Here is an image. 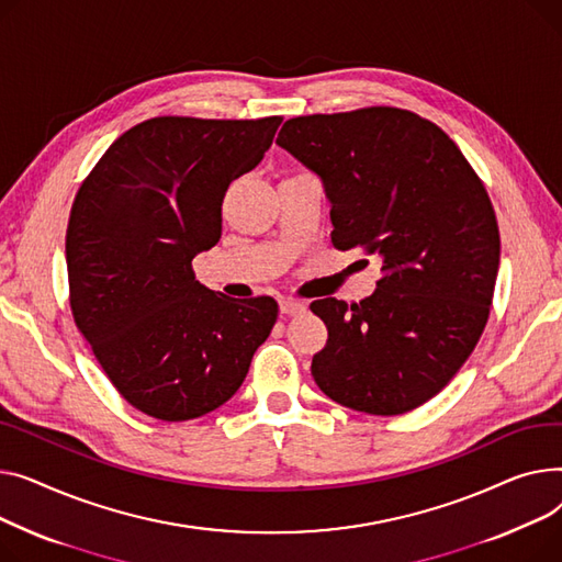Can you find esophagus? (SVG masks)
<instances>
[{
	"instance_id": "esophagus-1",
	"label": "esophagus",
	"mask_w": 562,
	"mask_h": 562,
	"mask_svg": "<svg viewBox=\"0 0 562 562\" xmlns=\"http://www.w3.org/2000/svg\"><path fill=\"white\" fill-rule=\"evenodd\" d=\"M279 308H281V313L288 315V317H296V315L306 313V306H304L302 302H294V300H281V302H279Z\"/></svg>"
}]
</instances>
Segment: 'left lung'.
Returning <instances> with one entry per match:
<instances>
[{
  "instance_id": "left-lung-1",
  "label": "left lung",
  "mask_w": 562,
  "mask_h": 562,
  "mask_svg": "<svg viewBox=\"0 0 562 562\" xmlns=\"http://www.w3.org/2000/svg\"><path fill=\"white\" fill-rule=\"evenodd\" d=\"M277 145L322 181L334 247L381 258L360 304H311L328 328L315 383L370 415L422 406L463 368L490 315L499 226L481 179L440 126L390 106L292 117Z\"/></svg>"
}]
</instances>
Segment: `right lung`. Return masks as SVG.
I'll use <instances>...</instances> for the list:
<instances>
[{"label":"right lung","mask_w":562,"mask_h":562,"mask_svg":"<svg viewBox=\"0 0 562 562\" xmlns=\"http://www.w3.org/2000/svg\"><path fill=\"white\" fill-rule=\"evenodd\" d=\"M281 117H151L99 158L72 204L70 306L99 366L140 413L186 422L234 397L279 315L194 279L217 245L231 186L270 149Z\"/></svg>","instance_id":"add662e5"}]
</instances>
